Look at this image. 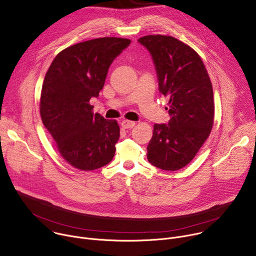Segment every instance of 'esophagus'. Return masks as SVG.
Here are the masks:
<instances>
[{"label":"esophagus","instance_id":"esophagus-1","mask_svg":"<svg viewBox=\"0 0 256 256\" xmlns=\"http://www.w3.org/2000/svg\"><path fill=\"white\" fill-rule=\"evenodd\" d=\"M136 126L134 122H130V120H124L122 122V126L124 128H132Z\"/></svg>","mask_w":256,"mask_h":256}]
</instances>
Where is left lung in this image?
<instances>
[{"label":"left lung","instance_id":"left-lung-1","mask_svg":"<svg viewBox=\"0 0 256 256\" xmlns=\"http://www.w3.org/2000/svg\"><path fill=\"white\" fill-rule=\"evenodd\" d=\"M153 58L159 91L169 99L167 124H156L148 144V161L166 171L186 166L210 134L214 104L206 66L190 46L167 35L138 40Z\"/></svg>","mask_w":256,"mask_h":256}]
</instances>
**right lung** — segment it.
I'll return each instance as SVG.
<instances>
[{
    "label": "right lung",
    "mask_w": 256,
    "mask_h": 256,
    "mask_svg": "<svg viewBox=\"0 0 256 256\" xmlns=\"http://www.w3.org/2000/svg\"><path fill=\"white\" fill-rule=\"evenodd\" d=\"M130 44L102 38L74 44L58 54L46 72L40 116L62 157L77 169H98L116 154L118 122L94 114L89 101L99 96L109 66Z\"/></svg>",
    "instance_id": "1"
}]
</instances>
